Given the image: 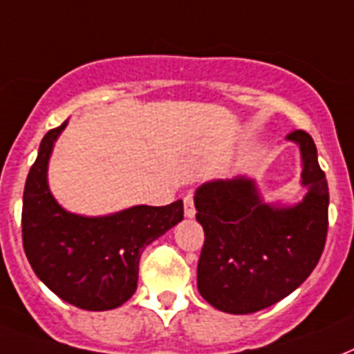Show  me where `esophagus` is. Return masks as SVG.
Wrapping results in <instances>:
<instances>
[{"instance_id":"esophagus-1","label":"esophagus","mask_w":354,"mask_h":354,"mask_svg":"<svg viewBox=\"0 0 354 354\" xmlns=\"http://www.w3.org/2000/svg\"><path fill=\"white\" fill-rule=\"evenodd\" d=\"M183 201H185V216L186 218H194V216H196V207H194V194H192V192H188Z\"/></svg>"}]
</instances>
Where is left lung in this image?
Listing matches in <instances>:
<instances>
[{"label": "left lung", "mask_w": 354, "mask_h": 354, "mask_svg": "<svg viewBox=\"0 0 354 354\" xmlns=\"http://www.w3.org/2000/svg\"><path fill=\"white\" fill-rule=\"evenodd\" d=\"M286 138L301 149V203L270 205L249 177L210 180L194 196L205 231L197 290L221 312L251 314L279 303L306 281L325 248L328 186L316 144L305 131Z\"/></svg>", "instance_id": "left-lung-1"}]
</instances>
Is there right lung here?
I'll list each match as a JSON object with an SVG mask.
<instances>
[{
	"instance_id": "1",
	"label": "right lung",
	"mask_w": 354,
	"mask_h": 354,
	"mask_svg": "<svg viewBox=\"0 0 354 354\" xmlns=\"http://www.w3.org/2000/svg\"><path fill=\"white\" fill-rule=\"evenodd\" d=\"M68 122L51 129L24 188L21 238L32 271L53 294L83 310H112L133 297L140 254L183 220V201L125 208L109 216L68 212L51 196L48 162Z\"/></svg>"
}]
</instances>
